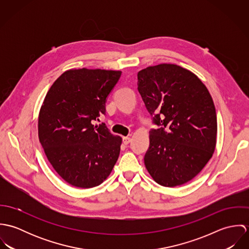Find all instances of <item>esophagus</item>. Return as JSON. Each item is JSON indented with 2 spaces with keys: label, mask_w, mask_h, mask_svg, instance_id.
<instances>
[{
  "label": "esophagus",
  "mask_w": 249,
  "mask_h": 249,
  "mask_svg": "<svg viewBox=\"0 0 249 249\" xmlns=\"http://www.w3.org/2000/svg\"><path fill=\"white\" fill-rule=\"evenodd\" d=\"M131 142V138L130 137H124V144H127V143H129V142Z\"/></svg>",
  "instance_id": "1"
}]
</instances>
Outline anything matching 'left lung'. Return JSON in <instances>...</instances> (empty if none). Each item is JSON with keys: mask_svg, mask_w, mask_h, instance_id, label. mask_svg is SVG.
<instances>
[{"mask_svg": "<svg viewBox=\"0 0 249 249\" xmlns=\"http://www.w3.org/2000/svg\"><path fill=\"white\" fill-rule=\"evenodd\" d=\"M137 76L148 112L157 113L153 122L163 125L149 131L145 168L162 186L183 185L213 156L217 132L213 99L196 74L176 64L148 66Z\"/></svg>", "mask_w": 249, "mask_h": 249, "instance_id": "8db88e82", "label": "left lung"}]
</instances>
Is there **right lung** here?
Segmentation results:
<instances>
[{"label":"right lung","instance_id":"right-lung-1","mask_svg":"<svg viewBox=\"0 0 249 249\" xmlns=\"http://www.w3.org/2000/svg\"><path fill=\"white\" fill-rule=\"evenodd\" d=\"M121 71L70 69L51 86L38 116V137L58 176L73 187L102 184L120 155L122 137L94 125Z\"/></svg>","mask_w":249,"mask_h":249}]
</instances>
